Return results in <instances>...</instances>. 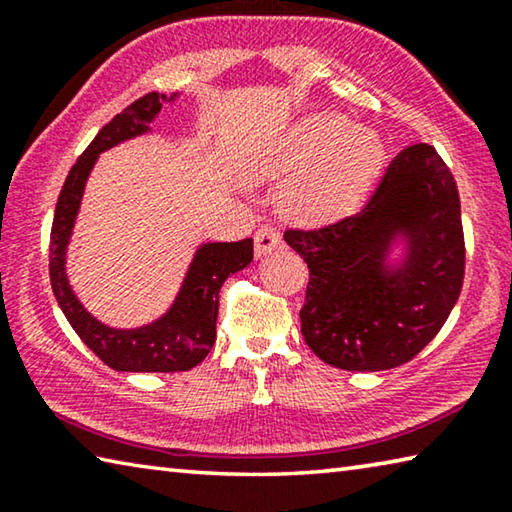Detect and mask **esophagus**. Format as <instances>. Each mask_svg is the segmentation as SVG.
Returning a JSON list of instances; mask_svg holds the SVG:
<instances>
[{
	"mask_svg": "<svg viewBox=\"0 0 512 512\" xmlns=\"http://www.w3.org/2000/svg\"><path fill=\"white\" fill-rule=\"evenodd\" d=\"M282 244V235L280 230L275 228V225H262L255 232V255L257 257H264L268 253H273V250Z\"/></svg>",
	"mask_w": 512,
	"mask_h": 512,
	"instance_id": "obj_1",
	"label": "esophagus"
}]
</instances>
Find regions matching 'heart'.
<instances>
[{
	"label": "heart",
	"instance_id": "b5f03b06",
	"mask_svg": "<svg viewBox=\"0 0 512 512\" xmlns=\"http://www.w3.org/2000/svg\"><path fill=\"white\" fill-rule=\"evenodd\" d=\"M384 162L379 137L336 112L302 119L259 162L266 178H291L282 192L289 219L320 225L341 219L361 201Z\"/></svg>",
	"mask_w": 512,
	"mask_h": 512
}]
</instances>
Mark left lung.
Returning <instances> with one entry per match:
<instances>
[{"instance_id": "8db88e82", "label": "left lung", "mask_w": 512, "mask_h": 512, "mask_svg": "<svg viewBox=\"0 0 512 512\" xmlns=\"http://www.w3.org/2000/svg\"><path fill=\"white\" fill-rule=\"evenodd\" d=\"M397 234L407 239V257L395 269L385 255ZM284 241L309 266L302 336L334 368L377 372L411 361L461 296V198L431 144L397 153L357 214L289 228Z\"/></svg>"}]
</instances>
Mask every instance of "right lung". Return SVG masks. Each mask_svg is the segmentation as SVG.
<instances>
[{
	"mask_svg": "<svg viewBox=\"0 0 512 512\" xmlns=\"http://www.w3.org/2000/svg\"><path fill=\"white\" fill-rule=\"evenodd\" d=\"M176 94L149 92L112 117L69 169L60 189L49 244L51 289L69 325L97 357L119 372H183L198 366L216 341L219 291L232 273L253 262V239L230 244H203L194 255L176 302L160 320L137 329H112L88 314L74 296L65 273V253L79 214L85 180L97 155L110 146L149 131L164 101Z\"/></svg>",
	"mask_w": 512,
	"mask_h": 512,
	"instance_id": "right-lung-1",
	"label": "right lung"
}]
</instances>
